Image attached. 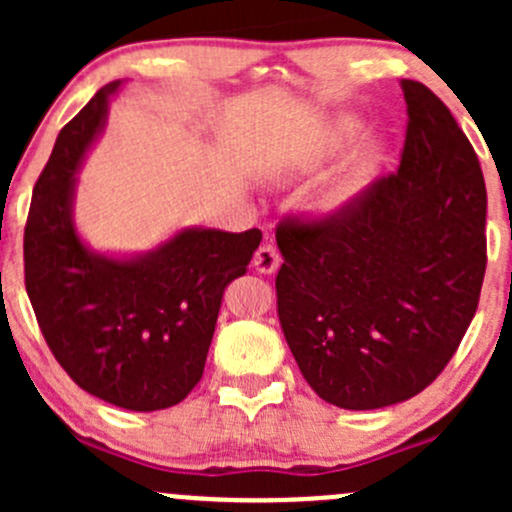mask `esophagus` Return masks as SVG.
Wrapping results in <instances>:
<instances>
[{"mask_svg": "<svg viewBox=\"0 0 512 512\" xmlns=\"http://www.w3.org/2000/svg\"><path fill=\"white\" fill-rule=\"evenodd\" d=\"M280 262L282 257L275 245H262L260 250L255 252V257H252V267H255V272H260V275H272V272H277Z\"/></svg>", "mask_w": 512, "mask_h": 512, "instance_id": "esophagus-1", "label": "esophagus"}]
</instances>
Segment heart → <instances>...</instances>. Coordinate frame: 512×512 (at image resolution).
I'll use <instances>...</instances> for the list:
<instances>
[{
    "mask_svg": "<svg viewBox=\"0 0 512 512\" xmlns=\"http://www.w3.org/2000/svg\"><path fill=\"white\" fill-rule=\"evenodd\" d=\"M356 133H359V123L356 121L337 123L332 128V133L324 138V146L317 153V158H314V165L327 163V160L337 158L339 153L347 151V146L354 141ZM384 151L386 148L379 138H369L366 143H361L354 151V156L349 158V163L339 170L337 178L329 180L317 193V198H314L317 215H322V218H339L349 208H354L356 200L374 183L376 173L381 168V160H384Z\"/></svg>",
    "mask_w": 512,
    "mask_h": 512,
    "instance_id": "b5f03b06",
    "label": "heart"
}]
</instances>
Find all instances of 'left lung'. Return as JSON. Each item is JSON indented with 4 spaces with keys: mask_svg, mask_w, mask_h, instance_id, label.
I'll list each match as a JSON object with an SVG mask.
<instances>
[{
    "mask_svg": "<svg viewBox=\"0 0 512 512\" xmlns=\"http://www.w3.org/2000/svg\"><path fill=\"white\" fill-rule=\"evenodd\" d=\"M399 170L324 223H282L277 317L299 371L329 404L371 411L426 389L451 361L485 275V183L443 101L401 79Z\"/></svg>",
    "mask_w": 512,
    "mask_h": 512,
    "instance_id": "8db88e82",
    "label": "left lung"
}]
</instances>
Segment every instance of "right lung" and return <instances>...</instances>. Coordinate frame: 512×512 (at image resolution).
<instances>
[{
  "label": "right lung",
  "mask_w": 512,
  "mask_h": 512,
  "mask_svg": "<svg viewBox=\"0 0 512 512\" xmlns=\"http://www.w3.org/2000/svg\"><path fill=\"white\" fill-rule=\"evenodd\" d=\"M121 84L103 86L61 128L34 185L24 277L46 344L81 389L128 411H160L203 376L220 299L262 232L180 227L146 252H101L81 237L79 173Z\"/></svg>",
  "instance_id": "right-lung-1"
}]
</instances>
